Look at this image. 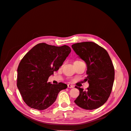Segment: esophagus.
Instances as JSON below:
<instances>
[{"label":"esophagus","instance_id":"obj_1","mask_svg":"<svg viewBox=\"0 0 131 131\" xmlns=\"http://www.w3.org/2000/svg\"><path fill=\"white\" fill-rule=\"evenodd\" d=\"M68 88H73L74 86L72 85H70V84H68Z\"/></svg>","mask_w":131,"mask_h":131}]
</instances>
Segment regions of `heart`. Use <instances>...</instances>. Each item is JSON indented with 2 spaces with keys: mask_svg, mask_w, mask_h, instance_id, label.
Here are the masks:
<instances>
[{
  "mask_svg": "<svg viewBox=\"0 0 131 131\" xmlns=\"http://www.w3.org/2000/svg\"><path fill=\"white\" fill-rule=\"evenodd\" d=\"M76 62H79V61H76Z\"/></svg>",
  "mask_w": 131,
  "mask_h": 131,
  "instance_id": "b5f03b06",
  "label": "heart"
}]
</instances>
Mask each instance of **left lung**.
<instances>
[{"label":"left lung","mask_w":131,"mask_h":131,"mask_svg":"<svg viewBox=\"0 0 131 131\" xmlns=\"http://www.w3.org/2000/svg\"><path fill=\"white\" fill-rule=\"evenodd\" d=\"M72 47L86 63L85 81L89 84L86 91L75 86L80 94L74 102L86 110L100 108L108 100L113 89L115 70L111 58L104 48L93 42H78Z\"/></svg>","instance_id":"obj_1"}]
</instances>
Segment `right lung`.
<instances>
[{
  "label": "right lung",
  "mask_w": 131,
  "mask_h": 131,
  "mask_svg": "<svg viewBox=\"0 0 131 131\" xmlns=\"http://www.w3.org/2000/svg\"><path fill=\"white\" fill-rule=\"evenodd\" d=\"M70 52L67 45L55 46L43 42L25 55L17 68V86L28 106L45 110L55 102L61 90L67 88L64 83L52 84L47 80L62 66Z\"/></svg>",
  "instance_id": "obj_1"
}]
</instances>
